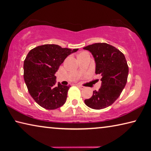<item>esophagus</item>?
Returning <instances> with one entry per match:
<instances>
[{
	"mask_svg": "<svg viewBox=\"0 0 151 151\" xmlns=\"http://www.w3.org/2000/svg\"><path fill=\"white\" fill-rule=\"evenodd\" d=\"M77 86H78V88H81V89H84V88H85V87H83V86H82V85H77Z\"/></svg>",
	"mask_w": 151,
	"mask_h": 151,
	"instance_id": "34e87169",
	"label": "esophagus"
}]
</instances>
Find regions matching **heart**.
<instances>
[{
  "instance_id": "1",
  "label": "heart",
  "mask_w": 151,
  "mask_h": 151,
  "mask_svg": "<svg viewBox=\"0 0 151 151\" xmlns=\"http://www.w3.org/2000/svg\"><path fill=\"white\" fill-rule=\"evenodd\" d=\"M86 53V52H83V53H81V54H78V55H80V54H85Z\"/></svg>"
}]
</instances>
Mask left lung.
Here are the masks:
<instances>
[{"instance_id":"obj_1","label":"left lung","mask_w":151,"mask_h":151,"mask_svg":"<svg viewBox=\"0 0 151 151\" xmlns=\"http://www.w3.org/2000/svg\"><path fill=\"white\" fill-rule=\"evenodd\" d=\"M83 49L91 52L96 64L95 73L101 76V81L99 91H94L85 104L94 109L106 108L116 101L127 83V61L122 52L106 43H95Z\"/></svg>"}]
</instances>
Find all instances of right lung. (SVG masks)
<instances>
[{"instance_id":"obj_1","label":"right lung","mask_w":151,"mask_h":151,"mask_svg":"<svg viewBox=\"0 0 151 151\" xmlns=\"http://www.w3.org/2000/svg\"><path fill=\"white\" fill-rule=\"evenodd\" d=\"M78 49L44 44L31 50L24 60L23 77L28 91L44 109H56L65 104L70 85H56L55 74L68 55Z\"/></svg>"}]
</instances>
